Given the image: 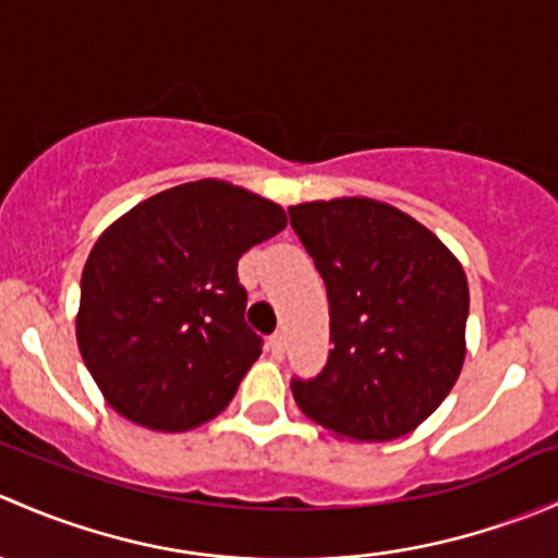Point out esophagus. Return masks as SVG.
I'll return each mask as SVG.
<instances>
[{
	"instance_id": "obj_1",
	"label": "esophagus",
	"mask_w": 558,
	"mask_h": 558,
	"mask_svg": "<svg viewBox=\"0 0 558 558\" xmlns=\"http://www.w3.org/2000/svg\"><path fill=\"white\" fill-rule=\"evenodd\" d=\"M269 353H272L275 359H280L286 353V335H283V331H278V335L269 337Z\"/></svg>"
}]
</instances>
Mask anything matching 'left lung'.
Returning a JSON list of instances; mask_svg holds the SVG:
<instances>
[{
    "instance_id": "left-lung-1",
    "label": "left lung",
    "mask_w": 558,
    "mask_h": 558,
    "mask_svg": "<svg viewBox=\"0 0 558 558\" xmlns=\"http://www.w3.org/2000/svg\"><path fill=\"white\" fill-rule=\"evenodd\" d=\"M291 227L329 296V351L296 404L335 435L386 442L448 397L464 364L470 289L459 258L424 223L384 202H305Z\"/></svg>"
}]
</instances>
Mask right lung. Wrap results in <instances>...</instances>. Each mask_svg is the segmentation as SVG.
<instances>
[{"label": "right lung", "mask_w": 558, "mask_h": 558, "mask_svg": "<svg viewBox=\"0 0 558 558\" xmlns=\"http://www.w3.org/2000/svg\"><path fill=\"white\" fill-rule=\"evenodd\" d=\"M283 207L227 180L174 185L88 253L77 348L107 404L156 432L216 418L262 353L238 262L286 229Z\"/></svg>", "instance_id": "right-lung-1"}]
</instances>
